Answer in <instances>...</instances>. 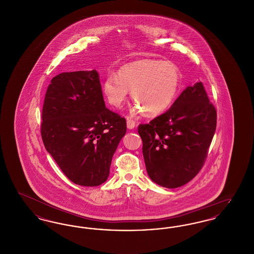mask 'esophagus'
Masks as SVG:
<instances>
[{"label": "esophagus", "mask_w": 254, "mask_h": 254, "mask_svg": "<svg viewBox=\"0 0 254 254\" xmlns=\"http://www.w3.org/2000/svg\"><path fill=\"white\" fill-rule=\"evenodd\" d=\"M135 126H136V123H135V121H133L132 119H127V127L128 129H132L135 127Z\"/></svg>", "instance_id": "34e87169"}]
</instances>
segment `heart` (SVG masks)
Listing matches in <instances>:
<instances>
[{"label":"heart","instance_id":"obj_1","mask_svg":"<svg viewBox=\"0 0 254 254\" xmlns=\"http://www.w3.org/2000/svg\"><path fill=\"white\" fill-rule=\"evenodd\" d=\"M180 86L177 66L160 60H139L123 65L117 75L110 73L103 83V92L109 104L120 108L131 90L136 109L147 116L164 113L174 102Z\"/></svg>","mask_w":254,"mask_h":254}]
</instances>
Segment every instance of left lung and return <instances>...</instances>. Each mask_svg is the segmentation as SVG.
Instances as JSON below:
<instances>
[{
	"label": "left lung",
	"mask_w": 254,
	"mask_h": 254,
	"mask_svg": "<svg viewBox=\"0 0 254 254\" xmlns=\"http://www.w3.org/2000/svg\"><path fill=\"white\" fill-rule=\"evenodd\" d=\"M216 124V109L200 82L187 87L165 113L139 125L150 179L168 189L193 179L205 164Z\"/></svg>",
	"instance_id": "obj_1"
}]
</instances>
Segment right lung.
Here are the masks:
<instances>
[{
	"label": "right lung",
	"instance_id": "obj_1",
	"mask_svg": "<svg viewBox=\"0 0 254 254\" xmlns=\"http://www.w3.org/2000/svg\"><path fill=\"white\" fill-rule=\"evenodd\" d=\"M42 120L45 147L70 181L84 187L107 181L127 121L106 108L96 70L52 78Z\"/></svg>",
	"mask_w": 254,
	"mask_h": 254
}]
</instances>
